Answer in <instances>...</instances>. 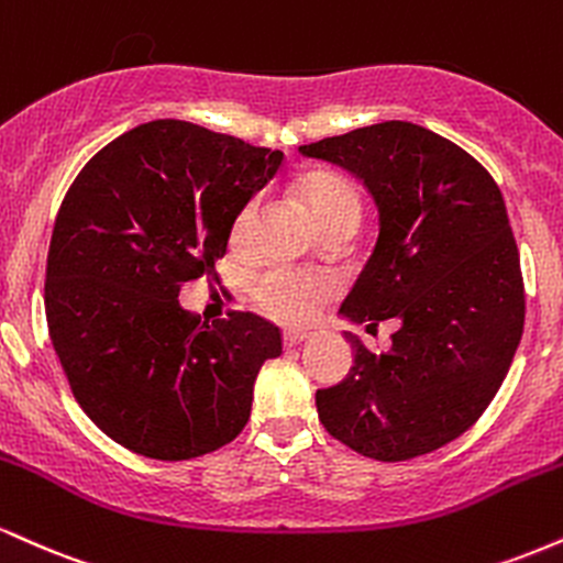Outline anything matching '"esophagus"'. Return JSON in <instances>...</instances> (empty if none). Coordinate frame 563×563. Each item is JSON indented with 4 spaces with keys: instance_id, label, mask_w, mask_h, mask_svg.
I'll return each instance as SVG.
<instances>
[{
    "instance_id": "esophagus-1",
    "label": "esophagus",
    "mask_w": 563,
    "mask_h": 563,
    "mask_svg": "<svg viewBox=\"0 0 563 563\" xmlns=\"http://www.w3.org/2000/svg\"><path fill=\"white\" fill-rule=\"evenodd\" d=\"M283 339H286V346H296V344H301V341H307L309 333L307 331H286Z\"/></svg>"
}]
</instances>
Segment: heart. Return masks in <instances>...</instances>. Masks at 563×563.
I'll return each mask as SVG.
<instances>
[{
  "mask_svg": "<svg viewBox=\"0 0 563 563\" xmlns=\"http://www.w3.org/2000/svg\"><path fill=\"white\" fill-rule=\"evenodd\" d=\"M299 196L318 228L341 217H360V211H363L357 187H354L352 179H346L344 174L335 172L303 174L299 179ZM254 219L256 203L251 200V203L243 206L241 214L235 217V224H232V241H249ZM328 294H331L328 280H322L318 275L294 273V269H275V273L264 275L260 286H256V301H260L264 312L288 322L307 320L309 314H314V309L320 307V301L325 299Z\"/></svg>",
  "mask_w": 563,
  "mask_h": 563,
  "instance_id": "heart-1",
  "label": "heart"
}]
</instances>
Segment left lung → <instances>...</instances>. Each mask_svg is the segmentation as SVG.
Wrapping results in <instances>:
<instances>
[{
    "label": "left lung",
    "mask_w": 563,
    "mask_h": 563,
    "mask_svg": "<svg viewBox=\"0 0 563 563\" xmlns=\"http://www.w3.org/2000/svg\"><path fill=\"white\" fill-rule=\"evenodd\" d=\"M363 179L378 206V241L339 312L376 331L394 320L389 352L354 333V365L318 389L331 437L373 461H410L471 429L506 378L525 331V280L506 200L455 142L410 121H384L299 147Z\"/></svg>",
    "instance_id": "8db88e82"
}]
</instances>
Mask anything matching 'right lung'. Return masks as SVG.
<instances>
[{
  "mask_svg": "<svg viewBox=\"0 0 563 563\" xmlns=\"http://www.w3.org/2000/svg\"><path fill=\"white\" fill-rule=\"evenodd\" d=\"M280 164V151L161 119L108 142L68 187L44 312L76 402L121 448L190 461L249 423L280 328L251 312L209 325L177 296L217 277L235 217Z\"/></svg>",
  "mask_w": 563,
  "mask_h": 563,
  "instance_id": "add662e5",
  "label": "right lung"
}]
</instances>
